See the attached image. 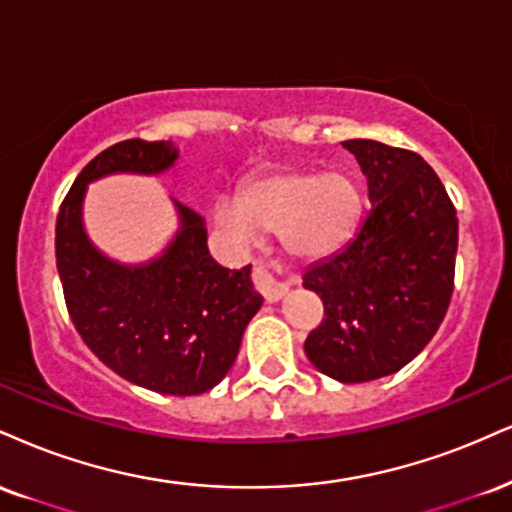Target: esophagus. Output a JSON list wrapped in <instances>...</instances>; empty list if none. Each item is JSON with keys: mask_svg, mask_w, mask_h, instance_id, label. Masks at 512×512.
Returning <instances> with one entry per match:
<instances>
[{"mask_svg": "<svg viewBox=\"0 0 512 512\" xmlns=\"http://www.w3.org/2000/svg\"><path fill=\"white\" fill-rule=\"evenodd\" d=\"M252 283H255L257 293H260L262 298L267 300V303H276V300H279L281 295L288 291V286H291L293 281H288V283L276 281L274 274L269 272V269L264 267V264H257L255 272H252Z\"/></svg>", "mask_w": 512, "mask_h": 512, "instance_id": "esophagus-1", "label": "esophagus"}]
</instances>
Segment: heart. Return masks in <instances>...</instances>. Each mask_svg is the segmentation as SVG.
<instances>
[{
  "instance_id": "1",
  "label": "heart",
  "mask_w": 512,
  "mask_h": 512,
  "mask_svg": "<svg viewBox=\"0 0 512 512\" xmlns=\"http://www.w3.org/2000/svg\"><path fill=\"white\" fill-rule=\"evenodd\" d=\"M360 214V188L346 174L283 169L252 178L243 197L224 195L214 219L240 243H255L262 231H281V243L295 257L331 252Z\"/></svg>"
}]
</instances>
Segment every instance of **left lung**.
I'll use <instances>...</instances> for the list:
<instances>
[{
	"label": "left lung",
	"instance_id": "8db88e82",
	"mask_svg": "<svg viewBox=\"0 0 512 512\" xmlns=\"http://www.w3.org/2000/svg\"><path fill=\"white\" fill-rule=\"evenodd\" d=\"M367 176L353 240L305 269L324 303L305 353L326 377L362 384L396 374L432 341L453 295L458 214L441 178L412 150L346 140Z\"/></svg>",
	"mask_w": 512,
	"mask_h": 512
}]
</instances>
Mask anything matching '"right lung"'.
I'll use <instances>...</instances> for the list:
<instances>
[{
    "label": "right lung",
    "mask_w": 512,
    "mask_h": 512,
    "mask_svg": "<svg viewBox=\"0 0 512 512\" xmlns=\"http://www.w3.org/2000/svg\"><path fill=\"white\" fill-rule=\"evenodd\" d=\"M169 140H121L80 171L57 214V269L66 310L80 338L109 369L143 389L197 396L236 362L245 326L262 307L250 267L229 272L209 257L207 231L178 205L181 231L145 267L109 262L85 238V186L114 171L157 174L174 164Z\"/></svg>",
    "instance_id": "right-lung-1"
}]
</instances>
